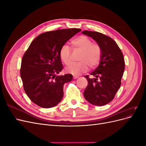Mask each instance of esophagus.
Returning <instances> with one entry per match:
<instances>
[{
    "label": "esophagus",
    "instance_id": "obj_1",
    "mask_svg": "<svg viewBox=\"0 0 146 146\" xmlns=\"http://www.w3.org/2000/svg\"><path fill=\"white\" fill-rule=\"evenodd\" d=\"M78 77V76H73V78H74V79H77Z\"/></svg>",
    "mask_w": 146,
    "mask_h": 146
}]
</instances>
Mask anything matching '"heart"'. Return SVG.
Here are the masks:
<instances>
[{"label":"heart","instance_id":"1","mask_svg":"<svg viewBox=\"0 0 146 146\" xmlns=\"http://www.w3.org/2000/svg\"><path fill=\"white\" fill-rule=\"evenodd\" d=\"M74 49L82 52L79 57L80 62L72 64L67 68V71L73 74H80L86 72L89 66L91 68H94L100 62L101 58V49L100 46L92 43L90 38L86 36H80L74 39L71 41ZM60 56L63 63L68 66L71 64V52L68 45L61 47L60 50Z\"/></svg>","mask_w":146,"mask_h":146}]
</instances>
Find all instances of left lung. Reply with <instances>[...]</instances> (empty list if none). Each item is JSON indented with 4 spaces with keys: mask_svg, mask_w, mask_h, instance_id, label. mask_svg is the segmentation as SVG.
<instances>
[{
    "mask_svg": "<svg viewBox=\"0 0 146 146\" xmlns=\"http://www.w3.org/2000/svg\"><path fill=\"white\" fill-rule=\"evenodd\" d=\"M82 33L91 37L101 49L99 65L90 76H85L88 86L83 92L87 101L92 105L102 106L110 102L120 88L125 69L123 54L112 38L98 32L83 31Z\"/></svg>",
    "mask_w": 146,
    "mask_h": 146,
    "instance_id": "obj_1",
    "label": "left lung"
}]
</instances>
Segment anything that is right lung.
<instances>
[{
	"label": "right lung",
	"mask_w": 146,
	"mask_h": 146,
	"mask_svg": "<svg viewBox=\"0 0 146 146\" xmlns=\"http://www.w3.org/2000/svg\"><path fill=\"white\" fill-rule=\"evenodd\" d=\"M81 30L69 29L41 33L24 54L20 70L24 90L29 99L40 107H55L62 100L63 86L72 80V75L56 76L63 69L60 50Z\"/></svg>",
	"instance_id": "right-lung-1"
}]
</instances>
